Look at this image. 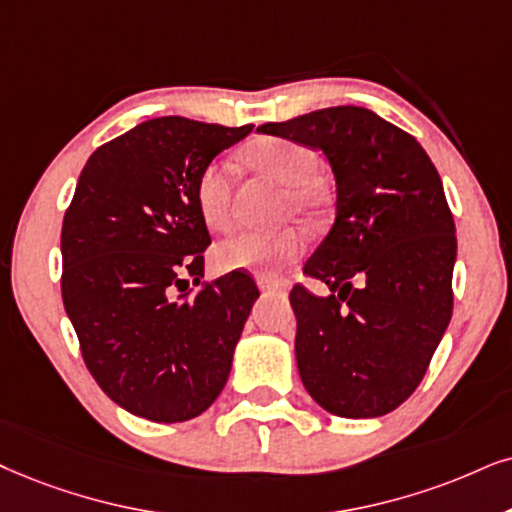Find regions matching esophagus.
I'll return each mask as SVG.
<instances>
[{"label": "esophagus", "instance_id": "1", "mask_svg": "<svg viewBox=\"0 0 512 512\" xmlns=\"http://www.w3.org/2000/svg\"><path fill=\"white\" fill-rule=\"evenodd\" d=\"M257 286H260L262 293H288V283L269 281V278H257Z\"/></svg>", "mask_w": 512, "mask_h": 512}]
</instances>
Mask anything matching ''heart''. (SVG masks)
<instances>
[{
    "mask_svg": "<svg viewBox=\"0 0 512 512\" xmlns=\"http://www.w3.org/2000/svg\"><path fill=\"white\" fill-rule=\"evenodd\" d=\"M245 160L290 186V203L307 208L314 200L312 181L319 172V160L307 146L290 139L255 141ZM196 203L200 217L212 231H226L234 222V167L226 160H212L196 181ZM304 238L295 229L241 231L215 248V264L222 271H257L276 276L300 255Z\"/></svg>",
    "mask_w": 512,
    "mask_h": 512,
    "instance_id": "heart-1",
    "label": "heart"
}]
</instances>
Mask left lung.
<instances>
[{
  "instance_id": "1",
  "label": "left lung",
  "mask_w": 512,
  "mask_h": 512,
  "mask_svg": "<svg viewBox=\"0 0 512 512\" xmlns=\"http://www.w3.org/2000/svg\"><path fill=\"white\" fill-rule=\"evenodd\" d=\"M257 132L326 155L335 222L290 293L307 392L342 418H378L411 397L451 321L456 226L442 179L411 134L368 108L335 106Z\"/></svg>"
}]
</instances>
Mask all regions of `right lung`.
<instances>
[{
    "mask_svg": "<svg viewBox=\"0 0 512 512\" xmlns=\"http://www.w3.org/2000/svg\"><path fill=\"white\" fill-rule=\"evenodd\" d=\"M252 125L179 115L137 125L96 148L63 217L61 293L84 364L122 409L184 423L210 409L231 373L255 281L231 271L191 300L210 245L196 181Z\"/></svg>",
    "mask_w": 512,
    "mask_h": 512,
    "instance_id": "1",
    "label": "right lung"
}]
</instances>
